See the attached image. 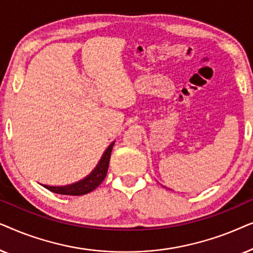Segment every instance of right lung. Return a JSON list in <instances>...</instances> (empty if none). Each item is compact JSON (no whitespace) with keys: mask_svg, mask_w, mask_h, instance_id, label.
I'll use <instances>...</instances> for the list:
<instances>
[{"mask_svg":"<svg viewBox=\"0 0 253 253\" xmlns=\"http://www.w3.org/2000/svg\"><path fill=\"white\" fill-rule=\"evenodd\" d=\"M114 143H115V141H113V143L108 146V148L105 151V153L102 154V157L100 159L98 166L94 168V170H93L88 176H86L84 179H81L79 182L72 183V184L65 186H43L51 192L65 196H83L93 191V190L98 188V186L101 184L102 181L106 177L107 171H108L110 154H112Z\"/></svg>","mask_w":253,"mask_h":253,"instance_id":"obj_1","label":"right lung"}]
</instances>
